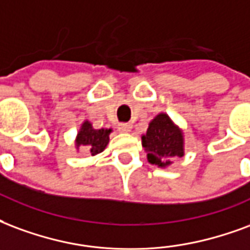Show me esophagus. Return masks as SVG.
I'll use <instances>...</instances> for the list:
<instances>
[{"label":"esophagus","instance_id":"esophagus-1","mask_svg":"<svg viewBox=\"0 0 250 250\" xmlns=\"http://www.w3.org/2000/svg\"><path fill=\"white\" fill-rule=\"evenodd\" d=\"M118 128H119L120 132H130L131 128H132V125L131 123H119Z\"/></svg>","mask_w":250,"mask_h":250}]
</instances>
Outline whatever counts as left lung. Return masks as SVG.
<instances>
[{"label": "left lung", "mask_w": 250, "mask_h": 250, "mask_svg": "<svg viewBox=\"0 0 250 250\" xmlns=\"http://www.w3.org/2000/svg\"><path fill=\"white\" fill-rule=\"evenodd\" d=\"M142 144L148 151V162L159 167H166L171 164L169 159L182 158L184 155L182 131L173 125L166 114H159L149 123L147 134L142 138Z\"/></svg>", "instance_id": "left-lung-1"}]
</instances>
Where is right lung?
<instances>
[{"instance_id":"right-lung-1","label":"right lung","mask_w":250,"mask_h":250,"mask_svg":"<svg viewBox=\"0 0 250 250\" xmlns=\"http://www.w3.org/2000/svg\"><path fill=\"white\" fill-rule=\"evenodd\" d=\"M111 130H94L88 122H84L77 138V146L86 148L91 155H97L106 148Z\"/></svg>"}]
</instances>
